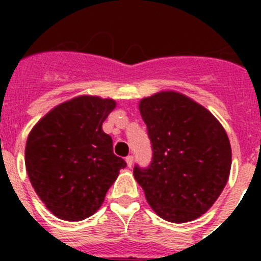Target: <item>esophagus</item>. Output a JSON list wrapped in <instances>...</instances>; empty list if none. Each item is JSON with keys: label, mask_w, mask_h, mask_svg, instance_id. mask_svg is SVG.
I'll list each match as a JSON object with an SVG mask.
<instances>
[{"label": "esophagus", "mask_w": 261, "mask_h": 261, "mask_svg": "<svg viewBox=\"0 0 261 261\" xmlns=\"http://www.w3.org/2000/svg\"><path fill=\"white\" fill-rule=\"evenodd\" d=\"M125 161H126V165H128V167H132V165H133V156L132 155H128L125 158Z\"/></svg>", "instance_id": "34e87169"}]
</instances>
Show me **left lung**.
Instances as JSON below:
<instances>
[{
    "mask_svg": "<svg viewBox=\"0 0 261 261\" xmlns=\"http://www.w3.org/2000/svg\"><path fill=\"white\" fill-rule=\"evenodd\" d=\"M151 144V162L133 175L147 202L168 222H188L211 208L225 188L231 147L216 117L174 91L140 102Z\"/></svg>",
    "mask_w": 261,
    "mask_h": 261,
    "instance_id": "8db88e82",
    "label": "left lung"
}]
</instances>
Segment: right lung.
Returning <instances> with one entry per match:
<instances>
[{
    "mask_svg": "<svg viewBox=\"0 0 261 261\" xmlns=\"http://www.w3.org/2000/svg\"><path fill=\"white\" fill-rule=\"evenodd\" d=\"M115 106L112 99L78 96L53 108L29 135L24 161L30 181L61 220L93 216L126 167L102 129Z\"/></svg>",
    "mask_w": 261,
    "mask_h": 261,
    "instance_id": "1",
    "label": "right lung"
}]
</instances>
